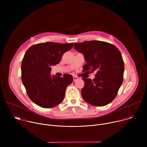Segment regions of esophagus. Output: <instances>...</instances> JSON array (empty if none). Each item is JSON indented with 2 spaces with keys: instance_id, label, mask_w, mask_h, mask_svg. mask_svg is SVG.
I'll use <instances>...</instances> for the list:
<instances>
[{
  "instance_id": "1",
  "label": "esophagus",
  "mask_w": 147,
  "mask_h": 147,
  "mask_svg": "<svg viewBox=\"0 0 147 147\" xmlns=\"http://www.w3.org/2000/svg\"><path fill=\"white\" fill-rule=\"evenodd\" d=\"M78 78L77 76H73V81H75L77 80H78Z\"/></svg>"
}]
</instances>
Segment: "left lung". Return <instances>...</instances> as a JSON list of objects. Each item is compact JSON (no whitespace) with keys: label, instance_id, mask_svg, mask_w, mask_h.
<instances>
[{"label":"left lung","instance_id":"left-lung-1","mask_svg":"<svg viewBox=\"0 0 147 147\" xmlns=\"http://www.w3.org/2000/svg\"><path fill=\"white\" fill-rule=\"evenodd\" d=\"M74 47L87 62L83 71H96L93 80L82 78V98L93 106L107 105L115 98L123 81L124 65L120 51L113 44L99 40L75 43Z\"/></svg>","mask_w":147,"mask_h":147}]
</instances>
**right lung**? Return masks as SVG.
I'll list each match as a JSON object with an SVG mask.
<instances>
[{
  "mask_svg": "<svg viewBox=\"0 0 147 147\" xmlns=\"http://www.w3.org/2000/svg\"><path fill=\"white\" fill-rule=\"evenodd\" d=\"M73 47V43L48 42L34 45L26 51L22 63V80L28 97L39 107L53 108L63 100L73 77L69 74L52 77L51 67Z\"/></svg>",
  "mask_w": 147,
  "mask_h": 147,
  "instance_id": "add662e5",
  "label": "right lung"
}]
</instances>
